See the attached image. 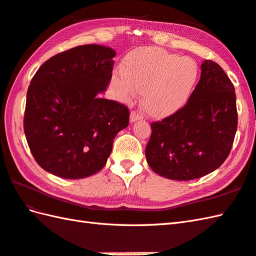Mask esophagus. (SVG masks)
Masks as SVG:
<instances>
[{"label":"esophagus","mask_w":256,"mask_h":256,"mask_svg":"<svg viewBox=\"0 0 256 256\" xmlns=\"http://www.w3.org/2000/svg\"><path fill=\"white\" fill-rule=\"evenodd\" d=\"M142 118H143V116H142V114H140V112H138V111H132V112H131V116H130V121H131L132 123H134V122L138 121V120H140Z\"/></svg>","instance_id":"1"}]
</instances>
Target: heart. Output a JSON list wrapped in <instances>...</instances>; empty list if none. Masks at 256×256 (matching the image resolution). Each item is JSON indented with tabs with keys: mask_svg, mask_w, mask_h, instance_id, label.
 <instances>
[{
	"mask_svg": "<svg viewBox=\"0 0 256 256\" xmlns=\"http://www.w3.org/2000/svg\"><path fill=\"white\" fill-rule=\"evenodd\" d=\"M198 79L199 67L192 58L144 47L128 54L122 72L112 76L111 86L118 99L126 102L143 92L144 110L154 118H166L186 106Z\"/></svg>",
	"mask_w": 256,
	"mask_h": 256,
	"instance_id": "b5f03b06",
	"label": "heart"
}]
</instances>
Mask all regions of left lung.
I'll list each match as a JSON object with an SVG mask.
<instances>
[{
  "instance_id": "1",
  "label": "left lung",
  "mask_w": 256,
  "mask_h": 256,
  "mask_svg": "<svg viewBox=\"0 0 256 256\" xmlns=\"http://www.w3.org/2000/svg\"><path fill=\"white\" fill-rule=\"evenodd\" d=\"M150 128L146 160L160 176L190 180L220 167L230 154L238 128L234 86L224 69L204 60L186 106Z\"/></svg>"
}]
</instances>
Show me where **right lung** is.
<instances>
[{"label": "right lung", "mask_w": 256, "mask_h": 256, "mask_svg": "<svg viewBox=\"0 0 256 256\" xmlns=\"http://www.w3.org/2000/svg\"><path fill=\"white\" fill-rule=\"evenodd\" d=\"M114 56L110 47L77 46L48 59L32 77L24 132L42 170L80 179L104 167L130 118L124 104L99 96L111 81Z\"/></svg>", "instance_id": "1"}]
</instances>
